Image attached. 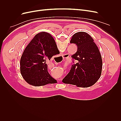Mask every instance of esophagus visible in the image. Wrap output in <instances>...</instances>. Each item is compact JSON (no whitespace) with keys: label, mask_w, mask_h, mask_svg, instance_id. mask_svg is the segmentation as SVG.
<instances>
[{"label":"esophagus","mask_w":121,"mask_h":121,"mask_svg":"<svg viewBox=\"0 0 121 121\" xmlns=\"http://www.w3.org/2000/svg\"><path fill=\"white\" fill-rule=\"evenodd\" d=\"M68 57H69V55L68 54H65L63 55L64 58H65V59H67V58H68Z\"/></svg>","instance_id":"obj_1"}]
</instances>
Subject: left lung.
Returning a JSON list of instances; mask_svg holds the SVG:
<instances>
[{
  "mask_svg": "<svg viewBox=\"0 0 121 121\" xmlns=\"http://www.w3.org/2000/svg\"><path fill=\"white\" fill-rule=\"evenodd\" d=\"M70 43L77 45V51L72 57L78 63L72 65L62 82L80 87L92 86L99 79L102 71V58L98 47L91 36L84 32L73 35Z\"/></svg>",
  "mask_w": 121,
  "mask_h": 121,
  "instance_id": "obj_1",
  "label": "left lung"
}]
</instances>
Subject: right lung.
Returning a JSON list of instances; mask_svg holds the SVG:
<instances>
[{
    "mask_svg": "<svg viewBox=\"0 0 121 121\" xmlns=\"http://www.w3.org/2000/svg\"><path fill=\"white\" fill-rule=\"evenodd\" d=\"M60 53L56 41L48 33L36 34L26 47L20 60V71L28 83L35 86L56 83L47 71L46 60Z\"/></svg>",
    "mask_w": 121,
    "mask_h": 121,
    "instance_id": "add662e5",
    "label": "right lung"
}]
</instances>
